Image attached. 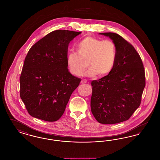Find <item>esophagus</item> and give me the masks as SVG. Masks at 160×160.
<instances>
[{"label":"esophagus","instance_id":"34e87169","mask_svg":"<svg viewBox=\"0 0 160 160\" xmlns=\"http://www.w3.org/2000/svg\"><path fill=\"white\" fill-rule=\"evenodd\" d=\"M87 82H88V81H87L86 80H84H84H82L81 81V83H82V84H85V83H87Z\"/></svg>","mask_w":160,"mask_h":160}]
</instances>
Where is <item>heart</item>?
I'll return each instance as SVG.
<instances>
[{
    "mask_svg": "<svg viewBox=\"0 0 160 160\" xmlns=\"http://www.w3.org/2000/svg\"><path fill=\"white\" fill-rule=\"evenodd\" d=\"M77 52L67 53L66 61L71 74L80 76L86 67H90L84 75L105 76L113 70L117 58L115 43L110 40H102L90 36L82 39L77 45Z\"/></svg>",
    "mask_w": 160,
    "mask_h": 160,
    "instance_id": "heart-1",
    "label": "heart"
}]
</instances>
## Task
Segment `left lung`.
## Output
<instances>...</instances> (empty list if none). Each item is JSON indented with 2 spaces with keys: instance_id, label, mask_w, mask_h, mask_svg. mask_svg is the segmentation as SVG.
<instances>
[{
  "instance_id": "8db88e82",
  "label": "left lung",
  "mask_w": 160,
  "mask_h": 160,
  "mask_svg": "<svg viewBox=\"0 0 160 160\" xmlns=\"http://www.w3.org/2000/svg\"><path fill=\"white\" fill-rule=\"evenodd\" d=\"M115 43L114 67L107 76L92 82L91 111L104 124L128 120L139 108L145 86V74L141 57L134 47L120 35L101 32Z\"/></svg>"
}]
</instances>
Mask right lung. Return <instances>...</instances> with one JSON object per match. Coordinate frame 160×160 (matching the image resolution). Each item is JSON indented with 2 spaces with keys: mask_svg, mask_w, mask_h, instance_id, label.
Returning <instances> with one entry per match:
<instances>
[{
  "mask_svg": "<svg viewBox=\"0 0 160 160\" xmlns=\"http://www.w3.org/2000/svg\"><path fill=\"white\" fill-rule=\"evenodd\" d=\"M82 32L58 30L30 48L20 76V97L29 114L55 122L64 114L81 78L72 75L66 57L68 47Z\"/></svg>",
  "mask_w": 160,
  "mask_h": 160,
  "instance_id": "right-lung-1",
  "label": "right lung"
}]
</instances>
